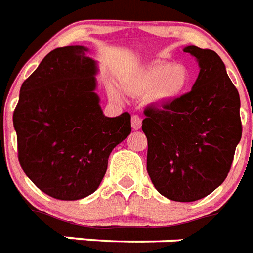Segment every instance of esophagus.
Returning a JSON list of instances; mask_svg holds the SVG:
<instances>
[{"label": "esophagus", "mask_w": 253, "mask_h": 253, "mask_svg": "<svg viewBox=\"0 0 253 253\" xmlns=\"http://www.w3.org/2000/svg\"><path fill=\"white\" fill-rule=\"evenodd\" d=\"M131 127H132V130H139L140 127H142V119L138 115H132V118H131Z\"/></svg>", "instance_id": "obj_1"}]
</instances>
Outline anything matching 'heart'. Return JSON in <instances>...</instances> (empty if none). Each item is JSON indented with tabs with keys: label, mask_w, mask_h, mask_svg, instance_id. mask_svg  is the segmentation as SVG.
<instances>
[{
	"label": "heart",
	"mask_w": 253,
	"mask_h": 253,
	"mask_svg": "<svg viewBox=\"0 0 253 253\" xmlns=\"http://www.w3.org/2000/svg\"><path fill=\"white\" fill-rule=\"evenodd\" d=\"M190 73L182 65L169 62H154L142 67L125 84L132 95L150 94L154 103H171L186 94L190 86ZM109 96L119 101L121 95L115 88H109Z\"/></svg>",
	"instance_id": "b5f03b06"
}]
</instances>
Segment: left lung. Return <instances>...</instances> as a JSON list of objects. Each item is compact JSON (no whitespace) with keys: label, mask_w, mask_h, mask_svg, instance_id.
I'll use <instances>...</instances> for the list:
<instances>
[{"label":"left lung","mask_w":253,"mask_h":253,"mask_svg":"<svg viewBox=\"0 0 253 253\" xmlns=\"http://www.w3.org/2000/svg\"><path fill=\"white\" fill-rule=\"evenodd\" d=\"M199 65L190 92L144 110L147 172L161 195L195 202L215 191L229 172L242 138L240 96L215 51L186 46Z\"/></svg>","instance_id":"8db88e82"}]
</instances>
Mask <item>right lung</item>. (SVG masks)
<instances>
[{"label":"right lung","mask_w":253,"mask_h":253,"mask_svg":"<svg viewBox=\"0 0 253 253\" xmlns=\"http://www.w3.org/2000/svg\"><path fill=\"white\" fill-rule=\"evenodd\" d=\"M87 53L80 45L50 51L21 86L13 114L19 165L59 200L95 192L110 154L131 132L130 114L109 118L102 111L98 63Z\"/></svg>","instance_id":"add662e5"}]
</instances>
